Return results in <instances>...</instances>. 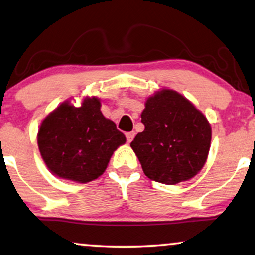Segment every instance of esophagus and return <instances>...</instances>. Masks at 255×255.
Here are the masks:
<instances>
[{
  "instance_id": "1",
  "label": "esophagus",
  "mask_w": 255,
  "mask_h": 255,
  "mask_svg": "<svg viewBox=\"0 0 255 255\" xmlns=\"http://www.w3.org/2000/svg\"><path fill=\"white\" fill-rule=\"evenodd\" d=\"M135 131H129V132H126V138H127V142L130 143L132 139H134L135 137Z\"/></svg>"
}]
</instances>
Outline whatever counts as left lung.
Returning a JSON list of instances; mask_svg holds the SVG:
<instances>
[{
	"label": "left lung",
	"instance_id": "left-lung-1",
	"mask_svg": "<svg viewBox=\"0 0 255 255\" xmlns=\"http://www.w3.org/2000/svg\"><path fill=\"white\" fill-rule=\"evenodd\" d=\"M140 117L145 129L130 146L149 179L176 185L201 171L211 145V126L191 101L163 88L147 98Z\"/></svg>",
	"mask_w": 255,
	"mask_h": 255
}]
</instances>
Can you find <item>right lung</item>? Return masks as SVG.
<instances>
[{"label":"right lung","instance_id":"1","mask_svg":"<svg viewBox=\"0 0 255 255\" xmlns=\"http://www.w3.org/2000/svg\"><path fill=\"white\" fill-rule=\"evenodd\" d=\"M126 137L101 112V102L87 96L76 108L66 101L40 124L37 144L53 175L86 184L106 171L113 152Z\"/></svg>","mask_w":255,"mask_h":255}]
</instances>
